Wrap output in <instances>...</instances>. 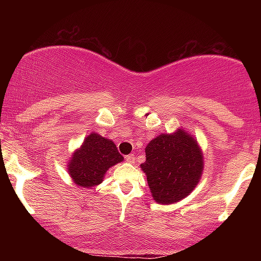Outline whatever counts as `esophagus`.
<instances>
[{
  "label": "esophagus",
  "mask_w": 261,
  "mask_h": 261,
  "mask_svg": "<svg viewBox=\"0 0 261 261\" xmlns=\"http://www.w3.org/2000/svg\"><path fill=\"white\" fill-rule=\"evenodd\" d=\"M126 162H128V163H130V164H133V163H135V155L134 154H128V155H126Z\"/></svg>",
  "instance_id": "esophagus-1"
}]
</instances>
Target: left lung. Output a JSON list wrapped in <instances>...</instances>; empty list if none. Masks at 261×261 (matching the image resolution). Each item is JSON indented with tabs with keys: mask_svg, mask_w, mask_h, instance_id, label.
<instances>
[{
	"mask_svg": "<svg viewBox=\"0 0 261 261\" xmlns=\"http://www.w3.org/2000/svg\"><path fill=\"white\" fill-rule=\"evenodd\" d=\"M145 152L141 169L155 202L170 204L194 190L202 174L203 156L191 135L180 129L174 134H160Z\"/></svg>",
	"mask_w": 261,
	"mask_h": 261,
	"instance_id": "left-lung-1",
	"label": "left lung"
}]
</instances>
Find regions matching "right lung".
Instances as JSON below:
<instances>
[{
	"instance_id": "1",
	"label": "right lung",
	"mask_w": 261,
	"mask_h": 261,
	"mask_svg": "<svg viewBox=\"0 0 261 261\" xmlns=\"http://www.w3.org/2000/svg\"><path fill=\"white\" fill-rule=\"evenodd\" d=\"M122 160L123 156L113 141L92 133L85 138L82 147L73 153L67 170L77 185L92 188L102 183L109 167Z\"/></svg>"
}]
</instances>
